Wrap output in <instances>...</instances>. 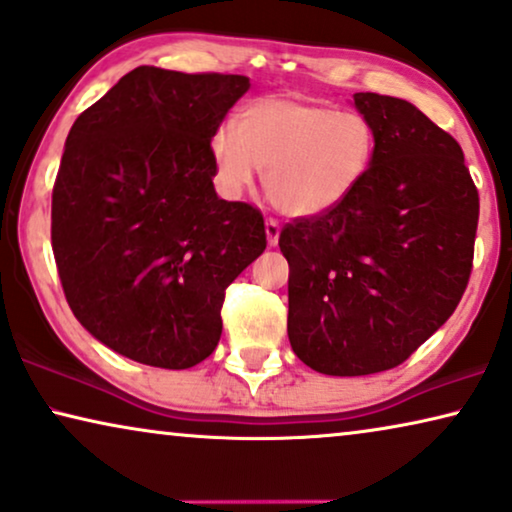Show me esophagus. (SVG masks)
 Returning <instances> with one entry per match:
<instances>
[{"label": "esophagus", "mask_w": 512, "mask_h": 512, "mask_svg": "<svg viewBox=\"0 0 512 512\" xmlns=\"http://www.w3.org/2000/svg\"><path fill=\"white\" fill-rule=\"evenodd\" d=\"M279 223L275 221V219H268L265 221V237H268V244L270 247H277V242H279Z\"/></svg>", "instance_id": "1"}]
</instances>
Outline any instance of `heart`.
Returning a JSON list of instances; mask_svg holds the SVG:
<instances>
[{"label": "heart", "instance_id": "heart-1", "mask_svg": "<svg viewBox=\"0 0 512 512\" xmlns=\"http://www.w3.org/2000/svg\"><path fill=\"white\" fill-rule=\"evenodd\" d=\"M375 130L356 111L293 97L249 102L235 125L212 137L216 186L235 200L265 172L268 198L284 214L317 219L347 202L368 179Z\"/></svg>", "mask_w": 512, "mask_h": 512}]
</instances>
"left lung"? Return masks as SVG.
Segmentation results:
<instances>
[{"instance_id":"left-lung-1","label":"left lung","mask_w":512,"mask_h":512,"mask_svg":"<svg viewBox=\"0 0 512 512\" xmlns=\"http://www.w3.org/2000/svg\"><path fill=\"white\" fill-rule=\"evenodd\" d=\"M354 107L375 130L368 179L338 209L279 235L293 352L340 377L396 368L452 317L480 214L457 139L408 100L356 93Z\"/></svg>"}]
</instances>
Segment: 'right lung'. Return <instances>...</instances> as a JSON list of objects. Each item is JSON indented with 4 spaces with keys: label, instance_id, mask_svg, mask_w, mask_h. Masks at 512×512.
Segmentation results:
<instances>
[{
    "label": "right lung",
    "instance_id": "1",
    "mask_svg": "<svg viewBox=\"0 0 512 512\" xmlns=\"http://www.w3.org/2000/svg\"><path fill=\"white\" fill-rule=\"evenodd\" d=\"M249 86L137 67L69 130L53 254L74 317L116 354L184 370L219 345L228 284L268 244L261 212L212 181V137Z\"/></svg>",
    "mask_w": 512,
    "mask_h": 512
}]
</instances>
